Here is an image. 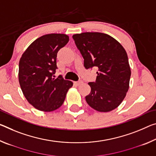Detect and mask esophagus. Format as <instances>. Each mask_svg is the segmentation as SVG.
Returning a JSON list of instances; mask_svg holds the SVG:
<instances>
[{
  "label": "esophagus",
  "mask_w": 156,
  "mask_h": 156,
  "mask_svg": "<svg viewBox=\"0 0 156 156\" xmlns=\"http://www.w3.org/2000/svg\"><path fill=\"white\" fill-rule=\"evenodd\" d=\"M83 83V82L82 80H80V81H77V82H74V84H75V85H76L77 86H79V85H82V84Z\"/></svg>",
  "instance_id": "esophagus-1"
}]
</instances>
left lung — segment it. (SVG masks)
<instances>
[{
  "label": "left lung",
  "instance_id": "obj_1",
  "mask_svg": "<svg viewBox=\"0 0 156 156\" xmlns=\"http://www.w3.org/2000/svg\"><path fill=\"white\" fill-rule=\"evenodd\" d=\"M73 39L85 69L98 68L96 81L88 83L91 87L85 96L88 105L103 112L117 108L126 95L131 75L125 49L115 39L101 33L76 34Z\"/></svg>",
  "mask_w": 156,
  "mask_h": 156
}]
</instances>
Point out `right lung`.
Here are the masks:
<instances>
[{
  "label": "right lung",
  "mask_w": 156,
  "mask_h": 156,
  "mask_svg": "<svg viewBox=\"0 0 156 156\" xmlns=\"http://www.w3.org/2000/svg\"><path fill=\"white\" fill-rule=\"evenodd\" d=\"M65 34H48L30 45L19 65V81L23 95L34 108L51 112L63 104L66 93L73 86L62 76L53 78L57 67L58 51L69 41Z\"/></svg>",
  "instance_id": "obj_1"
}]
</instances>
